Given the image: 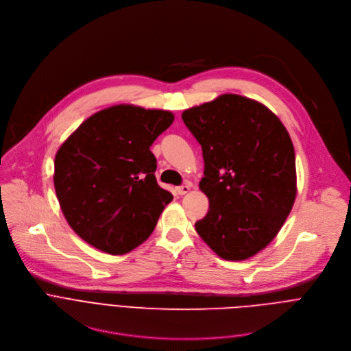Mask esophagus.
<instances>
[{"label": "esophagus", "instance_id": "obj_1", "mask_svg": "<svg viewBox=\"0 0 351 351\" xmlns=\"http://www.w3.org/2000/svg\"><path fill=\"white\" fill-rule=\"evenodd\" d=\"M176 191H178V194L183 195V194H186V193H189V191H190V186H189V184H183V186H179V187L176 189Z\"/></svg>", "mask_w": 351, "mask_h": 351}]
</instances>
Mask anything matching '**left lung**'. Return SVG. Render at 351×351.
<instances>
[{"instance_id": "8db88e82", "label": "left lung", "mask_w": 351, "mask_h": 351, "mask_svg": "<svg viewBox=\"0 0 351 351\" xmlns=\"http://www.w3.org/2000/svg\"><path fill=\"white\" fill-rule=\"evenodd\" d=\"M182 119L202 144V190L210 202L195 230L213 252L243 261L264 250L290 214L295 194V157L289 132L264 104L221 94L184 110Z\"/></svg>"}]
</instances>
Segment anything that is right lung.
<instances>
[{
    "label": "right lung",
    "instance_id": "1",
    "mask_svg": "<svg viewBox=\"0 0 351 351\" xmlns=\"http://www.w3.org/2000/svg\"><path fill=\"white\" fill-rule=\"evenodd\" d=\"M165 110L119 104L88 117L58 148L54 187L69 226L90 245L125 254L153 233L172 194L158 186L154 140Z\"/></svg>",
    "mask_w": 351,
    "mask_h": 351
}]
</instances>
